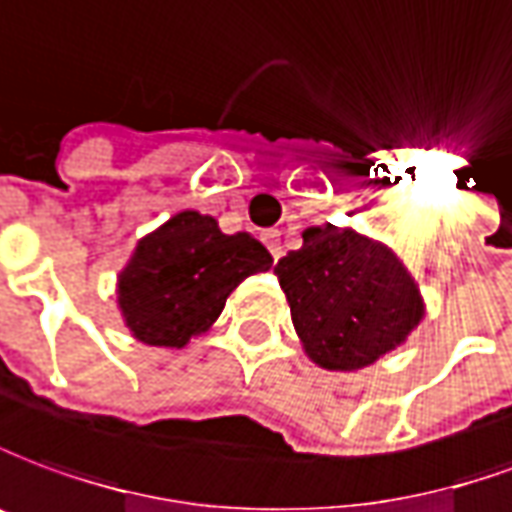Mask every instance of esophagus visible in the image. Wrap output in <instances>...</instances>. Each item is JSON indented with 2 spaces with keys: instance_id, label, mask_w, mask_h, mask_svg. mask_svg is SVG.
I'll return each instance as SVG.
<instances>
[{
  "instance_id": "1",
  "label": "esophagus",
  "mask_w": 512,
  "mask_h": 512,
  "mask_svg": "<svg viewBox=\"0 0 512 512\" xmlns=\"http://www.w3.org/2000/svg\"><path fill=\"white\" fill-rule=\"evenodd\" d=\"M262 239H264V245H267V250L273 253V259H281V256H284V245H281V231H264Z\"/></svg>"
}]
</instances>
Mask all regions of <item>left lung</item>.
<instances>
[{"label":"left lung","instance_id":"left-lung-1","mask_svg":"<svg viewBox=\"0 0 512 512\" xmlns=\"http://www.w3.org/2000/svg\"><path fill=\"white\" fill-rule=\"evenodd\" d=\"M275 275L303 350L322 369L375 364L424 317L419 286L397 253L353 228H306L303 248L278 259Z\"/></svg>","mask_w":512,"mask_h":512}]
</instances>
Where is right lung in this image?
<instances>
[{
    "mask_svg": "<svg viewBox=\"0 0 512 512\" xmlns=\"http://www.w3.org/2000/svg\"><path fill=\"white\" fill-rule=\"evenodd\" d=\"M270 267L248 231L223 234L215 217L187 209L137 242L118 275V308L137 342L181 350L215 325L248 275Z\"/></svg>",
    "mask_w": 512,
    "mask_h": 512,
    "instance_id": "right-lung-1",
    "label": "right lung"
}]
</instances>
